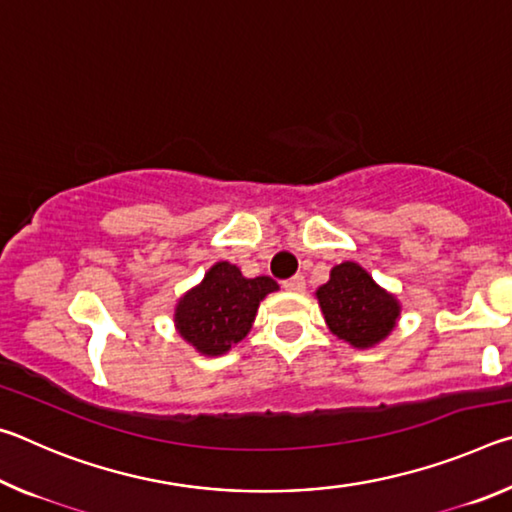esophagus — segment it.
<instances>
[{
  "label": "esophagus",
  "instance_id": "1",
  "mask_svg": "<svg viewBox=\"0 0 512 512\" xmlns=\"http://www.w3.org/2000/svg\"><path fill=\"white\" fill-rule=\"evenodd\" d=\"M305 275H293V277H289V280H284L282 282V287L287 289V291H302L305 289Z\"/></svg>",
  "mask_w": 512,
  "mask_h": 512
}]
</instances>
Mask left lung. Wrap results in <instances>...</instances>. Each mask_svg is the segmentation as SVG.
<instances>
[{"label":"left lung","mask_w":512,"mask_h":512,"mask_svg":"<svg viewBox=\"0 0 512 512\" xmlns=\"http://www.w3.org/2000/svg\"><path fill=\"white\" fill-rule=\"evenodd\" d=\"M316 296L329 329L354 348H372L391 334L400 316L397 300L354 262L334 266Z\"/></svg>","instance_id":"left-lung-1"}]
</instances>
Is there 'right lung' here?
Segmentation results:
<instances>
[{
    "instance_id": "obj_1",
    "label": "right lung",
    "mask_w": 512,
    "mask_h": 512,
    "mask_svg": "<svg viewBox=\"0 0 512 512\" xmlns=\"http://www.w3.org/2000/svg\"><path fill=\"white\" fill-rule=\"evenodd\" d=\"M277 289L271 277H244L235 264L219 262L207 271L196 289L180 298L176 307V327L185 341L198 352H228L253 325L259 300Z\"/></svg>"
}]
</instances>
